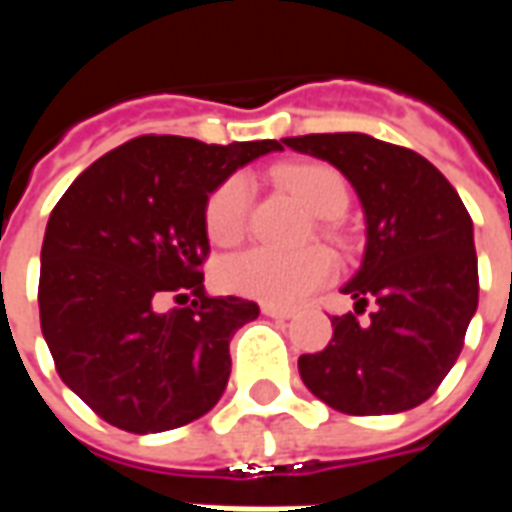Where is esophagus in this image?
<instances>
[{
  "label": "esophagus",
  "mask_w": 512,
  "mask_h": 512,
  "mask_svg": "<svg viewBox=\"0 0 512 512\" xmlns=\"http://www.w3.org/2000/svg\"><path fill=\"white\" fill-rule=\"evenodd\" d=\"M260 310H263V315H268V318H279V321H288V318H293V310H285V307H274V304H263Z\"/></svg>",
  "instance_id": "esophagus-1"
}]
</instances>
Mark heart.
<instances>
[{
    "mask_svg": "<svg viewBox=\"0 0 512 512\" xmlns=\"http://www.w3.org/2000/svg\"><path fill=\"white\" fill-rule=\"evenodd\" d=\"M277 180L282 189H288L321 219L340 216L348 205V183L329 164H285L277 169ZM249 194V180L244 175H233L208 197L205 230L213 244L230 246L244 235ZM334 268V257L326 249L277 252L268 246H252L224 260L219 266V282L224 290L246 299L266 301L274 307H293L307 299L312 290L326 285L334 277Z\"/></svg>",
    "mask_w": 512,
    "mask_h": 512,
    "instance_id": "obj_1",
    "label": "heart"
}]
</instances>
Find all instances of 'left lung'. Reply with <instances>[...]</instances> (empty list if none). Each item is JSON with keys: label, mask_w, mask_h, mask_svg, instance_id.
Wrapping results in <instances>:
<instances>
[{"label": "left lung", "mask_w": 512, "mask_h": 512, "mask_svg": "<svg viewBox=\"0 0 512 512\" xmlns=\"http://www.w3.org/2000/svg\"><path fill=\"white\" fill-rule=\"evenodd\" d=\"M285 145L343 172L362 202L367 244L345 285L354 312L334 315L318 354L299 356L301 381L326 406L354 417L425 403L461 354L477 310L472 216L439 169L414 150L367 134H307Z\"/></svg>", "instance_id": "1"}]
</instances>
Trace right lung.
<instances>
[{
  "mask_svg": "<svg viewBox=\"0 0 512 512\" xmlns=\"http://www.w3.org/2000/svg\"><path fill=\"white\" fill-rule=\"evenodd\" d=\"M271 150L282 142L136 136L54 205L40 249V329L65 386L109 425L161 433L219 403L230 340L260 307L205 293V205L235 169ZM186 289L189 308L155 310L164 292Z\"/></svg>",
  "mask_w": 512,
  "mask_h": 512,
  "instance_id": "obj_1",
  "label": "right lung"
}]
</instances>
